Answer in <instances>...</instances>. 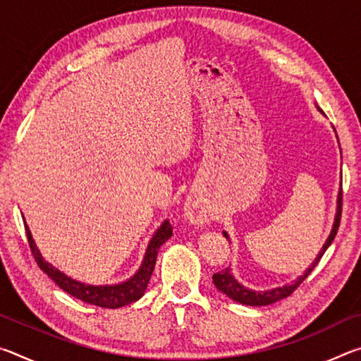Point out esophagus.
<instances>
[{
    "label": "esophagus",
    "mask_w": 361,
    "mask_h": 361,
    "mask_svg": "<svg viewBox=\"0 0 361 361\" xmlns=\"http://www.w3.org/2000/svg\"><path fill=\"white\" fill-rule=\"evenodd\" d=\"M185 218L188 219L191 224L195 226H205L209 224L210 221V215L209 212L202 204V200H200L197 195H189L186 199V204H185Z\"/></svg>",
    "instance_id": "1"
}]
</instances>
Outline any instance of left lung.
Wrapping results in <instances>:
<instances>
[{
    "label": "left lung",
    "mask_w": 361,
    "mask_h": 361,
    "mask_svg": "<svg viewBox=\"0 0 361 361\" xmlns=\"http://www.w3.org/2000/svg\"><path fill=\"white\" fill-rule=\"evenodd\" d=\"M317 109L322 114H325L322 111V109L317 106ZM338 137V135H336ZM341 213H342V189L338 194V207H336V216H334V223H333V229L329 232L326 242L323 243L322 250L317 255V258L314 259L312 264H310L307 269H305L302 276H299L295 282H291L288 285H283V286H277V288H272V290H264V291H255V290H250L247 286H243L242 283H239L235 280V277L232 276L231 272V267H226L223 269L221 272H216L213 274V283H215L216 288L224 293L226 296L231 298L232 301L235 302H240V304H245V305H269L272 302H277L280 299H283L286 296H290L293 291H295L299 285L304 282V279L309 276L310 272L314 271V267L319 264V261L322 259L323 253L326 252L328 247L331 245V242L334 240L336 234H338V229H339V223H341ZM223 234L226 239L229 240V234L226 231H223Z\"/></svg>",
    "instance_id": "obj_1"
}]
</instances>
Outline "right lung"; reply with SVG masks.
<instances>
[{
	"label": "right lung",
	"instance_id": "obj_1",
	"mask_svg": "<svg viewBox=\"0 0 361 361\" xmlns=\"http://www.w3.org/2000/svg\"><path fill=\"white\" fill-rule=\"evenodd\" d=\"M23 223H25L30 248H32V253L35 256L36 262H38L41 271L47 274V276L51 277L65 293H68V295L75 296L76 299H81V301L87 304L99 305V307H105V309L122 307V305L138 301V299L145 295L146 288H148L151 274L154 271L159 248H161V245H164V243H166L173 234L172 226H170L169 219H166V221L161 224V228L154 232V235L151 237L148 248H146V253L143 256L142 264H140L138 271L133 274L130 279H127L126 282L114 283V285H89V283L78 282V280L65 276L62 271H59L56 266H52L51 262H47L44 258H42L41 252L33 240L32 232L28 229L27 221Z\"/></svg>",
	"mask_w": 361,
	"mask_h": 361
}]
</instances>
